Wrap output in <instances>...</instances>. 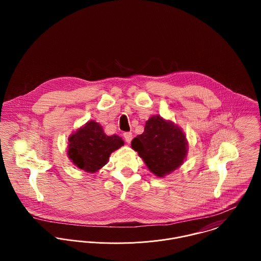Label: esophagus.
Returning <instances> with one entry per match:
<instances>
[{
  "label": "esophagus",
  "mask_w": 261,
  "mask_h": 261,
  "mask_svg": "<svg viewBox=\"0 0 261 261\" xmlns=\"http://www.w3.org/2000/svg\"><path fill=\"white\" fill-rule=\"evenodd\" d=\"M123 138H124L125 142L129 144L132 142V140H133V134L132 133H124L123 134Z\"/></svg>",
  "instance_id": "obj_1"
}]
</instances>
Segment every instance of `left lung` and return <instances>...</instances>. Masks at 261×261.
Segmentation results:
<instances>
[{
    "label": "left lung",
    "instance_id": "8db88e82",
    "mask_svg": "<svg viewBox=\"0 0 261 261\" xmlns=\"http://www.w3.org/2000/svg\"><path fill=\"white\" fill-rule=\"evenodd\" d=\"M132 148L138 151L149 171L162 178L184 163L188 142L181 127L153 115L146 121L144 133L133 140Z\"/></svg>",
    "mask_w": 261,
    "mask_h": 261
}]
</instances>
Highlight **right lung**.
<instances>
[{"instance_id": "right-lung-1", "label": "right lung", "mask_w": 261, "mask_h": 261, "mask_svg": "<svg viewBox=\"0 0 261 261\" xmlns=\"http://www.w3.org/2000/svg\"><path fill=\"white\" fill-rule=\"evenodd\" d=\"M68 158L87 173H95L109 162L112 151L124 145L120 137L107 136L102 126L90 120L68 139Z\"/></svg>"}]
</instances>
